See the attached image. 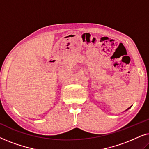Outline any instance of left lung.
<instances>
[{"instance_id": "obj_1", "label": "left lung", "mask_w": 149, "mask_h": 149, "mask_svg": "<svg viewBox=\"0 0 149 149\" xmlns=\"http://www.w3.org/2000/svg\"><path fill=\"white\" fill-rule=\"evenodd\" d=\"M130 108H128V109H127V110H128V109H130Z\"/></svg>"}]
</instances>
